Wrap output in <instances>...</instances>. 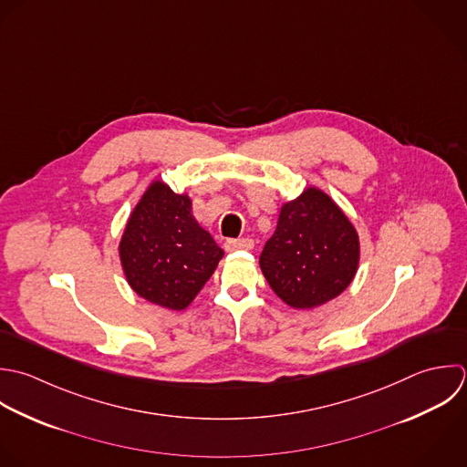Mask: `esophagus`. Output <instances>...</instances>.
<instances>
[{
  "instance_id": "esophagus-1",
  "label": "esophagus",
  "mask_w": 467,
  "mask_h": 467,
  "mask_svg": "<svg viewBox=\"0 0 467 467\" xmlns=\"http://www.w3.org/2000/svg\"><path fill=\"white\" fill-rule=\"evenodd\" d=\"M254 242L251 238H231L225 242V251H251Z\"/></svg>"
}]
</instances>
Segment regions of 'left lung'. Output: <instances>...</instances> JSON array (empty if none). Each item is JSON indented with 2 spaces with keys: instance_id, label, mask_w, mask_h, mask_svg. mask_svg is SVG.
<instances>
[{
  "instance_id": "1",
  "label": "left lung",
  "mask_w": 467,
  "mask_h": 467,
  "mask_svg": "<svg viewBox=\"0 0 467 467\" xmlns=\"http://www.w3.org/2000/svg\"><path fill=\"white\" fill-rule=\"evenodd\" d=\"M358 234L338 205L307 189L280 211L260 267L271 289L295 309H313L338 296L355 278Z\"/></svg>"
}]
</instances>
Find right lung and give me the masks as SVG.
Listing matches in <instances>:
<instances>
[{
  "label": "right lung",
  "instance_id": "add662e5",
  "mask_svg": "<svg viewBox=\"0 0 467 467\" xmlns=\"http://www.w3.org/2000/svg\"><path fill=\"white\" fill-rule=\"evenodd\" d=\"M223 251L191 214V200L154 182L125 227L119 258L130 287L145 300L185 309L214 273Z\"/></svg>",
  "mask_w": 467,
  "mask_h": 467
}]
</instances>
